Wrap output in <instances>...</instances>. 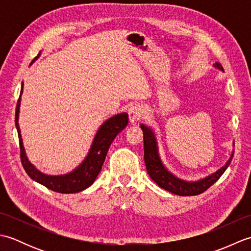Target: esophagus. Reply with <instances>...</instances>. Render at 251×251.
I'll return each mask as SVG.
<instances>
[{
	"label": "esophagus",
	"instance_id": "34e87169",
	"mask_svg": "<svg viewBox=\"0 0 251 251\" xmlns=\"http://www.w3.org/2000/svg\"><path fill=\"white\" fill-rule=\"evenodd\" d=\"M142 109L140 105L138 104H132L129 106L128 109V116H129V122L131 123H136L137 121H139L142 116Z\"/></svg>",
	"mask_w": 251,
	"mask_h": 251
}]
</instances>
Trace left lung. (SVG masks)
Returning <instances> with one entry per match:
<instances>
[{
  "mask_svg": "<svg viewBox=\"0 0 251 251\" xmlns=\"http://www.w3.org/2000/svg\"><path fill=\"white\" fill-rule=\"evenodd\" d=\"M215 68L223 70L222 66L219 62H216L214 65ZM141 129L143 131V145H145V163L147 167V172L150 176V178L162 189L166 190L170 193L180 195V196H193L199 195L202 192H205L208 188L214 184L219 179L223 173L226 172L228 165L234 155V151L227 159L225 166L218 169L216 173L207 176L205 178H201L196 181H188L183 180L177 176H175L172 172H169L167 167L162 162V158L159 156L158 143L155 136V132L153 131L151 127L145 124H140Z\"/></svg>",
  "mask_w": 251,
  "mask_h": 251,
  "instance_id": "obj_1",
  "label": "left lung"
}]
</instances>
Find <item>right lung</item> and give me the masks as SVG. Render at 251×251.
Wrapping results in <instances>:
<instances>
[{"label":"right lung","mask_w":251,"mask_h":251,"mask_svg":"<svg viewBox=\"0 0 251 251\" xmlns=\"http://www.w3.org/2000/svg\"><path fill=\"white\" fill-rule=\"evenodd\" d=\"M40 55L41 52L32 62H34L37 58L40 57ZM23 93L24 83H21L20 96L17 102V106H16L15 124L16 128H17L19 138L20 158L25 173L29 175V177L32 180H34L40 184L46 186L47 189L58 192V193H78V192H82L85 189H87L88 186L94 183V181L99 175L112 141L114 140V138L125 128L127 124H128V114H127L126 112H123V113L111 116L110 119L103 122V124L99 127V129L96 132L93 143L92 146H90L86 157L84 158V161L79 164L75 169H73L72 172L65 175H46L40 172V170L29 161L25 151L23 138H21L20 127L18 123L20 100Z\"/></svg>","instance_id":"1"}]
</instances>
